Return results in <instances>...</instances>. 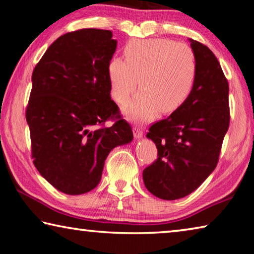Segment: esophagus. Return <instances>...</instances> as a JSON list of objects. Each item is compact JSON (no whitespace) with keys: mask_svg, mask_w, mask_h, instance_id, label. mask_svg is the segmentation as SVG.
<instances>
[{"mask_svg":"<svg viewBox=\"0 0 254 254\" xmlns=\"http://www.w3.org/2000/svg\"><path fill=\"white\" fill-rule=\"evenodd\" d=\"M133 135H134L135 139H141L143 136V131L139 127L133 128Z\"/></svg>","mask_w":254,"mask_h":254,"instance_id":"1","label":"esophagus"}]
</instances>
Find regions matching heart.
Instances as JSON below:
<instances>
[{"instance_id":"b5f03b06","label":"heart","mask_w":254,"mask_h":254,"mask_svg":"<svg viewBox=\"0 0 254 254\" xmlns=\"http://www.w3.org/2000/svg\"><path fill=\"white\" fill-rule=\"evenodd\" d=\"M124 60L114 57L107 65L112 100L127 104L139 84L141 92L124 114L133 121L152 120L159 111L180 109L194 88L197 62L192 49L183 42L162 38L132 39L123 48Z\"/></svg>"}]
</instances>
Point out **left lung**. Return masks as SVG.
<instances>
[{
	"instance_id": "8db88e82",
	"label": "left lung",
	"mask_w": 254,
	"mask_h": 254,
	"mask_svg": "<svg viewBox=\"0 0 254 254\" xmlns=\"http://www.w3.org/2000/svg\"><path fill=\"white\" fill-rule=\"evenodd\" d=\"M189 41L197 62L190 96L147 133L158 158L143 170L144 186L165 200L189 195L213 173L230 126L229 83L220 63L208 47Z\"/></svg>"
}]
</instances>
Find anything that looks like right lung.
Returning <instances> with one entry per match:
<instances>
[{
    "label": "right lung",
    "mask_w": 254,
    "mask_h": 254,
    "mask_svg": "<svg viewBox=\"0 0 254 254\" xmlns=\"http://www.w3.org/2000/svg\"><path fill=\"white\" fill-rule=\"evenodd\" d=\"M110 30L81 29L51 44L32 72L25 112L36 168L68 195L101 182L112 149L130 143L132 128L111 100L107 65L117 49ZM117 120L105 128L107 119Z\"/></svg>",
    "instance_id": "add662e5"
}]
</instances>
